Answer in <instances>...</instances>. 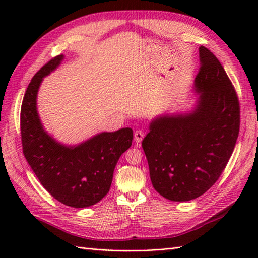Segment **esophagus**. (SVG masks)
<instances>
[{"label": "esophagus", "mask_w": 258, "mask_h": 258, "mask_svg": "<svg viewBox=\"0 0 258 258\" xmlns=\"http://www.w3.org/2000/svg\"><path fill=\"white\" fill-rule=\"evenodd\" d=\"M144 136H145V133L143 132V131L142 130L136 131V132L134 133V140L136 143H140V142H142V140L144 139Z\"/></svg>", "instance_id": "esophagus-1"}]
</instances>
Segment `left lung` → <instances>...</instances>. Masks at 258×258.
<instances>
[{
	"instance_id": "obj_1",
	"label": "left lung",
	"mask_w": 258,
	"mask_h": 258,
	"mask_svg": "<svg viewBox=\"0 0 258 258\" xmlns=\"http://www.w3.org/2000/svg\"><path fill=\"white\" fill-rule=\"evenodd\" d=\"M200 62L196 108L157 117L142 142L153 187L173 202L197 199L216 183L239 133V101L225 70L204 46Z\"/></svg>"
}]
</instances>
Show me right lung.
<instances>
[{"instance_id":"1","label":"right lung","mask_w":258,"mask_h":258,"mask_svg":"<svg viewBox=\"0 0 258 258\" xmlns=\"http://www.w3.org/2000/svg\"><path fill=\"white\" fill-rule=\"evenodd\" d=\"M63 57L50 59L27 86L21 106L22 147L32 171L54 199L71 207H89L108 193L118 158L132 145L133 131L104 132L78 146L59 144L45 132L36 109L37 91Z\"/></svg>"}]
</instances>
